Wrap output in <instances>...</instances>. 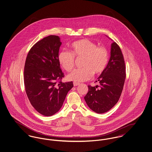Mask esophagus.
<instances>
[{
    "instance_id": "34e87169",
    "label": "esophagus",
    "mask_w": 152,
    "mask_h": 152,
    "mask_svg": "<svg viewBox=\"0 0 152 152\" xmlns=\"http://www.w3.org/2000/svg\"><path fill=\"white\" fill-rule=\"evenodd\" d=\"M79 85H80V83H77V82H73V86H74L75 87L77 86H79Z\"/></svg>"
}]
</instances>
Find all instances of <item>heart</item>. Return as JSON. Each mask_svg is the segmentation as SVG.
Returning a JSON list of instances; mask_svg holds the SVG:
<instances>
[{
  "label": "heart",
  "instance_id": "b5f03b06",
  "mask_svg": "<svg viewBox=\"0 0 152 152\" xmlns=\"http://www.w3.org/2000/svg\"><path fill=\"white\" fill-rule=\"evenodd\" d=\"M72 52L60 51L58 61L65 71L72 70L75 63V58H83V68L77 69L69 73L67 79L74 82H83L90 79L93 74L100 75L107 67L108 61V53L103 47H97L96 44L88 39H81L71 44Z\"/></svg>",
  "mask_w": 152,
  "mask_h": 152
}]
</instances>
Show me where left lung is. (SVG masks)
I'll return each instance as SVG.
<instances>
[{
  "label": "left lung",
  "mask_w": 152,
  "mask_h": 152,
  "mask_svg": "<svg viewBox=\"0 0 152 152\" xmlns=\"http://www.w3.org/2000/svg\"><path fill=\"white\" fill-rule=\"evenodd\" d=\"M126 77L123 53L116 42L111 44L110 57L106 68L97 78L100 86H88L84 97L88 107L97 113H104L112 108L118 101Z\"/></svg>",
  "instance_id": "8db88e82"
}]
</instances>
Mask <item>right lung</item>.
<instances>
[{
	"label": "right lung",
	"instance_id": "right-lung-1",
	"mask_svg": "<svg viewBox=\"0 0 152 152\" xmlns=\"http://www.w3.org/2000/svg\"><path fill=\"white\" fill-rule=\"evenodd\" d=\"M61 44L58 36L44 37L31 48L25 63L26 94L33 107L45 116L58 112L73 87L72 81H56L64 77L58 61Z\"/></svg>",
	"mask_w": 152,
	"mask_h": 152
}]
</instances>
